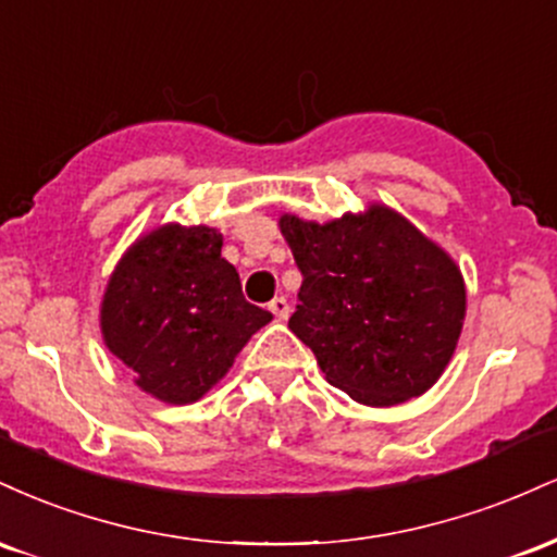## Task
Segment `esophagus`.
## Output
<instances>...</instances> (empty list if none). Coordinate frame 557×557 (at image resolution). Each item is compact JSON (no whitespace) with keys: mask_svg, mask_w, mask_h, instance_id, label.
Returning <instances> with one entry per match:
<instances>
[{"mask_svg":"<svg viewBox=\"0 0 557 557\" xmlns=\"http://www.w3.org/2000/svg\"><path fill=\"white\" fill-rule=\"evenodd\" d=\"M270 311L280 319V322H285V319L290 317V304H287V298L280 296V298H274L272 304H270Z\"/></svg>","mask_w":557,"mask_h":557,"instance_id":"obj_1","label":"esophagus"}]
</instances>
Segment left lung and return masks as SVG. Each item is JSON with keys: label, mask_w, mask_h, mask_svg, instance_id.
Here are the masks:
<instances>
[{"label": "left lung", "mask_w": 557, "mask_h": 557, "mask_svg": "<svg viewBox=\"0 0 557 557\" xmlns=\"http://www.w3.org/2000/svg\"><path fill=\"white\" fill-rule=\"evenodd\" d=\"M277 225L304 274L287 327L324 380L372 408L424 395L463 330L456 259L380 201L330 222L285 212Z\"/></svg>", "instance_id": "left-lung-1"}]
</instances>
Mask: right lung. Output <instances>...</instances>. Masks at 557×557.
Listing matches in <instances>:
<instances>
[{
	"label": "right lung",
	"instance_id": "obj_1",
	"mask_svg": "<svg viewBox=\"0 0 557 557\" xmlns=\"http://www.w3.org/2000/svg\"><path fill=\"white\" fill-rule=\"evenodd\" d=\"M270 322L243 298L220 230L181 222L127 246L99 306L101 341L146 395L170 406L201 400Z\"/></svg>",
	"mask_w": 557,
	"mask_h": 557
}]
</instances>
